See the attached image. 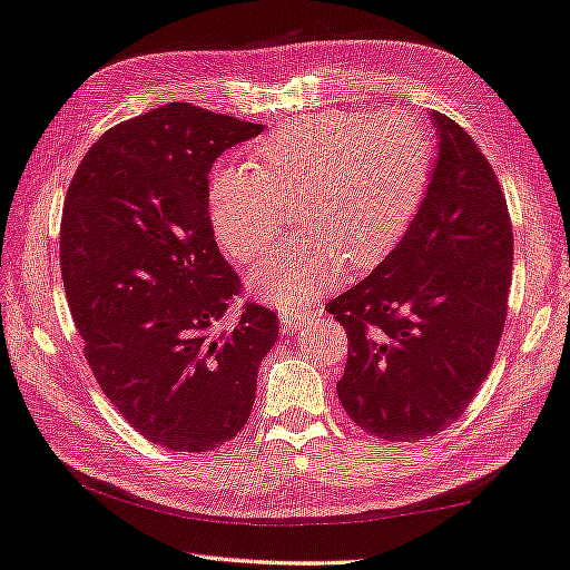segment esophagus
Wrapping results in <instances>:
<instances>
[{
  "label": "esophagus",
  "mask_w": 570,
  "mask_h": 570,
  "mask_svg": "<svg viewBox=\"0 0 570 570\" xmlns=\"http://www.w3.org/2000/svg\"><path fill=\"white\" fill-rule=\"evenodd\" d=\"M306 321H309V316L302 312H287V309L281 312V323L285 326V331H299Z\"/></svg>",
  "instance_id": "1"
}]
</instances>
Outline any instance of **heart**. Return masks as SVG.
I'll use <instances>...</instances> for the list:
<instances>
[{"mask_svg":"<svg viewBox=\"0 0 570 570\" xmlns=\"http://www.w3.org/2000/svg\"><path fill=\"white\" fill-rule=\"evenodd\" d=\"M434 173V138L405 112L326 110L249 148V167L213 175L208 218L237 261L266 254L297 208L304 237L266 256L249 287L278 309L299 312L343 266L366 271L405 235Z\"/></svg>","mask_w":570,"mask_h":570,"instance_id":"b5f03b06","label":"heart"}]
</instances>
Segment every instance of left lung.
I'll use <instances>...</instances> for the list:
<instances>
[{
  "mask_svg": "<svg viewBox=\"0 0 570 570\" xmlns=\"http://www.w3.org/2000/svg\"><path fill=\"white\" fill-rule=\"evenodd\" d=\"M439 160L397 247L326 312L347 333L337 397L386 441L443 432L494 364L513 275V227L497 173L441 112Z\"/></svg>",
  "mask_w": 570,
  "mask_h": 570,
  "instance_id": "8db88e82",
  "label": "left lung"
}]
</instances>
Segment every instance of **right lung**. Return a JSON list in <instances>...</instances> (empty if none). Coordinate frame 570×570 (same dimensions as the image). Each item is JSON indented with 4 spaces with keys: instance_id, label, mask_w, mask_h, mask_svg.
<instances>
[{
    "instance_id": "obj_1",
    "label": "right lung",
    "mask_w": 570,
    "mask_h": 570,
    "mask_svg": "<svg viewBox=\"0 0 570 570\" xmlns=\"http://www.w3.org/2000/svg\"><path fill=\"white\" fill-rule=\"evenodd\" d=\"M264 125L170 102L107 129L67 189L59 266L83 355L138 434L206 453L247 424L278 316L244 302L208 218V173Z\"/></svg>"
}]
</instances>
